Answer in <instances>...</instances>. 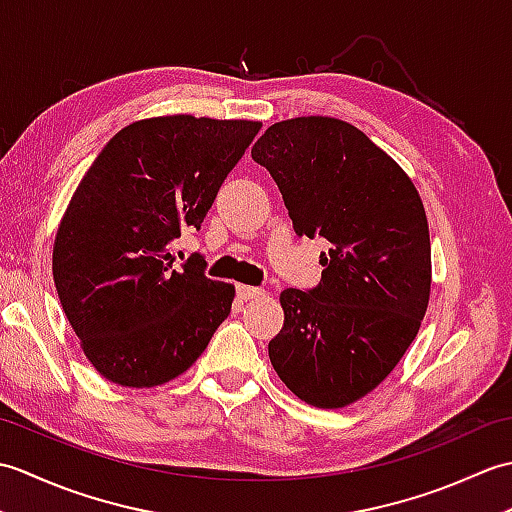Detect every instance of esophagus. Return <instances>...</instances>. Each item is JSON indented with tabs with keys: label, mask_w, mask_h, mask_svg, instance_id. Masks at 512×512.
I'll return each instance as SVG.
<instances>
[{
	"label": "esophagus",
	"mask_w": 512,
	"mask_h": 512,
	"mask_svg": "<svg viewBox=\"0 0 512 512\" xmlns=\"http://www.w3.org/2000/svg\"><path fill=\"white\" fill-rule=\"evenodd\" d=\"M237 295L248 301V299L264 297L266 290H264V288H255V286H237Z\"/></svg>",
	"instance_id": "obj_1"
}]
</instances>
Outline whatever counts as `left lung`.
Returning <instances> with one entry per match:
<instances>
[{
    "instance_id": "left-lung-1",
    "label": "left lung",
    "mask_w": 512,
    "mask_h": 512,
    "mask_svg": "<svg viewBox=\"0 0 512 512\" xmlns=\"http://www.w3.org/2000/svg\"><path fill=\"white\" fill-rule=\"evenodd\" d=\"M250 156L270 171L299 237L330 242L317 288L281 292L268 343L292 394L352 405L398 365L429 306L427 215L409 176L361 129L328 116L270 125Z\"/></svg>"
}]
</instances>
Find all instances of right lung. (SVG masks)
<instances>
[{"instance_id":"add662e5","label":"right lung","mask_w":512,"mask_h":512,"mask_svg":"<svg viewBox=\"0 0 512 512\" xmlns=\"http://www.w3.org/2000/svg\"><path fill=\"white\" fill-rule=\"evenodd\" d=\"M262 123L187 114L121 129L76 187L59 224L52 275L88 361L123 387H156L198 361L231 314L235 288L176 266L173 239L200 231Z\"/></svg>"}]
</instances>
